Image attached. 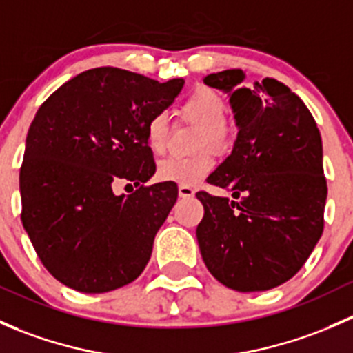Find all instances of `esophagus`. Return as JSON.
<instances>
[{
    "label": "esophagus",
    "mask_w": 353,
    "mask_h": 353,
    "mask_svg": "<svg viewBox=\"0 0 353 353\" xmlns=\"http://www.w3.org/2000/svg\"><path fill=\"white\" fill-rule=\"evenodd\" d=\"M179 196H181V198H191V196H194V188L184 186V184H181V186H179Z\"/></svg>",
    "instance_id": "esophagus-1"
}]
</instances>
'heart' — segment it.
<instances>
[{
    "label": "heart",
    "instance_id": "b5f03b06",
    "mask_svg": "<svg viewBox=\"0 0 353 353\" xmlns=\"http://www.w3.org/2000/svg\"><path fill=\"white\" fill-rule=\"evenodd\" d=\"M225 101L219 92L199 87L181 105V114L201 128L198 133L196 148L210 147L215 152H225L234 140V128L225 119ZM147 145L154 154H162L167 145V121L162 114L148 119L145 128ZM213 169L210 152H199L191 157H169L159 163L157 174L162 181L193 186Z\"/></svg>",
    "mask_w": 353,
    "mask_h": 353
}]
</instances>
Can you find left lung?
<instances>
[{"label":"left lung","mask_w":353,"mask_h":353,"mask_svg":"<svg viewBox=\"0 0 353 353\" xmlns=\"http://www.w3.org/2000/svg\"><path fill=\"white\" fill-rule=\"evenodd\" d=\"M243 70L205 77L230 95L239 128L232 154L206 183L236 199L198 191L205 215L196 237L208 272L237 292H263L290 280L325 227L323 143L301 97L275 78L243 85Z\"/></svg>","instance_id":"1"}]
</instances>
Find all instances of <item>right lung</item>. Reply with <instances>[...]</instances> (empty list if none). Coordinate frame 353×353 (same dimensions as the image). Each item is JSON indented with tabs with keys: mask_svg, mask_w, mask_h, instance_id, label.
Masks as SVG:
<instances>
[{
	"mask_svg": "<svg viewBox=\"0 0 353 353\" xmlns=\"http://www.w3.org/2000/svg\"><path fill=\"white\" fill-rule=\"evenodd\" d=\"M183 85V78L159 83L119 68H94L39 108L20 167L22 223L63 285L102 294L131 283L147 266L177 186H145L155 174L145 128ZM119 180L137 190L117 197L112 188Z\"/></svg>",
	"mask_w": 353,
	"mask_h": 353,
	"instance_id": "obj_1",
	"label": "right lung"
}]
</instances>
